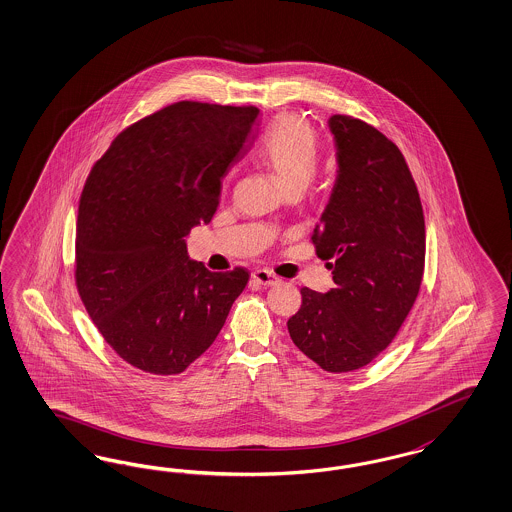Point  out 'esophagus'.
Wrapping results in <instances>:
<instances>
[{"instance_id": "esophagus-1", "label": "esophagus", "mask_w": 512, "mask_h": 512, "mask_svg": "<svg viewBox=\"0 0 512 512\" xmlns=\"http://www.w3.org/2000/svg\"><path fill=\"white\" fill-rule=\"evenodd\" d=\"M252 282L260 284V286H275L279 279L271 273V271H265V269H258L252 273Z\"/></svg>"}]
</instances>
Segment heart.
Listing matches in <instances>:
<instances>
[{
    "instance_id": "1",
    "label": "heart",
    "mask_w": 512,
    "mask_h": 512,
    "mask_svg": "<svg viewBox=\"0 0 512 512\" xmlns=\"http://www.w3.org/2000/svg\"><path fill=\"white\" fill-rule=\"evenodd\" d=\"M258 158L282 184L284 190L305 188L320 160V143L313 126L297 115L277 116L260 137Z\"/></svg>"
}]
</instances>
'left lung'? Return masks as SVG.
I'll use <instances>...</instances> for the list:
<instances>
[{"mask_svg": "<svg viewBox=\"0 0 512 512\" xmlns=\"http://www.w3.org/2000/svg\"><path fill=\"white\" fill-rule=\"evenodd\" d=\"M337 179L314 228L335 288H301L290 337L330 373L373 362L388 347L418 296L426 262L424 211L401 150L363 120L330 118ZM332 264H329V260Z\"/></svg>", "mask_w": 512, "mask_h": 512, "instance_id": "left-lung-1", "label": "left lung"}]
</instances>
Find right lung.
Returning a JSON list of instances; mask_svg holds the SVG:
<instances>
[{
	"mask_svg": "<svg viewBox=\"0 0 512 512\" xmlns=\"http://www.w3.org/2000/svg\"><path fill=\"white\" fill-rule=\"evenodd\" d=\"M256 107L179 101L116 135L84 184L75 282L124 362L177 375L213 345L248 271L213 273L184 237L209 224L222 179L245 154Z\"/></svg>",
	"mask_w": 512,
	"mask_h": 512,
	"instance_id": "1",
	"label": "right lung"
}]
</instances>
